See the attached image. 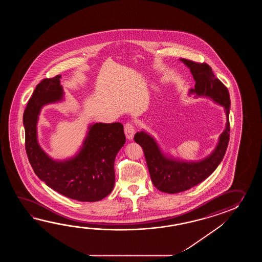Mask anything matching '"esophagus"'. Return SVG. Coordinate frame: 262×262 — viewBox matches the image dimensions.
Listing matches in <instances>:
<instances>
[{
    "mask_svg": "<svg viewBox=\"0 0 262 262\" xmlns=\"http://www.w3.org/2000/svg\"><path fill=\"white\" fill-rule=\"evenodd\" d=\"M124 134H125L127 139H130V140L133 139L134 135H135V126H134L133 123L128 122V123H125Z\"/></svg>",
    "mask_w": 262,
    "mask_h": 262,
    "instance_id": "obj_1",
    "label": "esophagus"
}]
</instances>
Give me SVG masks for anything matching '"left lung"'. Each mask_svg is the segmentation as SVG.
<instances>
[{"label":"left lung","instance_id":"8db88e82","mask_svg":"<svg viewBox=\"0 0 262 262\" xmlns=\"http://www.w3.org/2000/svg\"><path fill=\"white\" fill-rule=\"evenodd\" d=\"M195 79V88L190 89V94L207 96L225 107L227 124L219 142L212 155L198 162H184L167 158L162 154L155 139L144 131L135 135V141L144 151L150 179L156 188L168 194H176L201 184L212 174L222 161L229 141V108L230 98L228 88L215 78L212 68L205 62H195L181 59Z\"/></svg>","mask_w":262,"mask_h":262}]
</instances>
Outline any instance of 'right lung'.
<instances>
[{
  "instance_id": "right-lung-1",
  "label": "right lung",
  "mask_w": 262,
  "mask_h": 262,
  "mask_svg": "<svg viewBox=\"0 0 262 262\" xmlns=\"http://www.w3.org/2000/svg\"><path fill=\"white\" fill-rule=\"evenodd\" d=\"M61 75L37 84L23 114L25 149L37 177L50 188L78 201L94 202L110 195L115 182L114 160L125 143L121 123H96L78 155L64 161L51 159L37 141L36 123L42 106L62 100Z\"/></svg>"
}]
</instances>
